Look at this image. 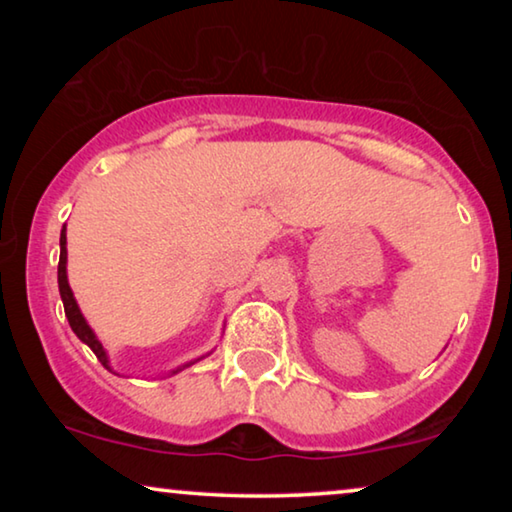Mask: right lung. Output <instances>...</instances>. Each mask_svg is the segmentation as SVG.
Instances as JSON below:
<instances>
[{"label":"right lung","mask_w":512,"mask_h":512,"mask_svg":"<svg viewBox=\"0 0 512 512\" xmlns=\"http://www.w3.org/2000/svg\"><path fill=\"white\" fill-rule=\"evenodd\" d=\"M67 235H65V228H62L60 233V263H58V286H60V298H62V305H65V314H67V321L69 326H72V331L76 333V338L81 342H86V345L93 349V354L97 356V361L102 363L104 368H109V359L107 354H104L102 349V342L95 338V333L90 331V326L86 324V319H83V314L79 310V305H76L74 300V293L69 289L67 284ZM111 370V368H109Z\"/></svg>","instance_id":"obj_1"}]
</instances>
